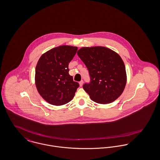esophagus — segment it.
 I'll list each match as a JSON object with an SVG mask.
<instances>
[{"label": "esophagus", "instance_id": "1", "mask_svg": "<svg viewBox=\"0 0 160 160\" xmlns=\"http://www.w3.org/2000/svg\"><path fill=\"white\" fill-rule=\"evenodd\" d=\"M79 85H80V86H83V80H81V81L79 82Z\"/></svg>", "mask_w": 160, "mask_h": 160}]
</instances>
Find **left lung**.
I'll use <instances>...</instances> for the list:
<instances>
[{
  "label": "left lung",
  "instance_id": "left-lung-1",
  "mask_svg": "<svg viewBox=\"0 0 160 160\" xmlns=\"http://www.w3.org/2000/svg\"><path fill=\"white\" fill-rule=\"evenodd\" d=\"M77 55L86 65L91 79L83 88L94 102L110 103L121 95L127 75L123 60L116 52L96 46L82 48Z\"/></svg>",
  "mask_w": 160,
  "mask_h": 160
}]
</instances>
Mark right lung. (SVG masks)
<instances>
[{
  "mask_svg": "<svg viewBox=\"0 0 160 160\" xmlns=\"http://www.w3.org/2000/svg\"><path fill=\"white\" fill-rule=\"evenodd\" d=\"M77 48L61 46L46 52L39 59L35 84L41 96L53 105H62L74 98L79 84L69 74V63Z\"/></svg>",
  "mask_w": 160,
  "mask_h": 160,
  "instance_id": "obj_1",
  "label": "right lung"
}]
</instances>
